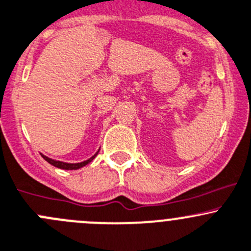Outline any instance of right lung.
Returning a JSON list of instances; mask_svg holds the SVG:
<instances>
[{
    "label": "right lung",
    "mask_w": 251,
    "mask_h": 251,
    "mask_svg": "<svg viewBox=\"0 0 251 251\" xmlns=\"http://www.w3.org/2000/svg\"><path fill=\"white\" fill-rule=\"evenodd\" d=\"M98 153H99V151L93 156V157H90L89 160L84 161V162H80V163L61 162V161H54V160H52V158H49L47 156H44V155H42V157H44L45 160L50 163V165L54 166V167H57V168H62V170H78V168H81V167H84V166L88 165V163H90L91 161L96 157V155H98Z\"/></svg>",
    "instance_id": "add662e5"
}]
</instances>
